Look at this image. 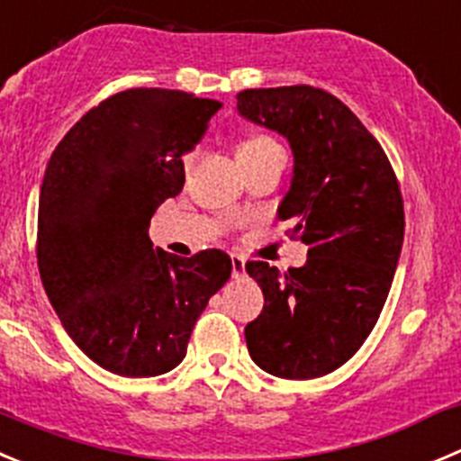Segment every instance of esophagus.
<instances>
[{
  "instance_id": "34e87169",
  "label": "esophagus",
  "mask_w": 461,
  "mask_h": 461,
  "mask_svg": "<svg viewBox=\"0 0 461 461\" xmlns=\"http://www.w3.org/2000/svg\"><path fill=\"white\" fill-rule=\"evenodd\" d=\"M230 265H233V276H244V269H247V260L242 256H230Z\"/></svg>"
}]
</instances>
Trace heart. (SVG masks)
Returning a JSON list of instances; mask_svg holds the SVG:
<instances>
[{
  "instance_id": "heart-1",
  "label": "heart",
  "mask_w": 461,
  "mask_h": 461,
  "mask_svg": "<svg viewBox=\"0 0 461 461\" xmlns=\"http://www.w3.org/2000/svg\"><path fill=\"white\" fill-rule=\"evenodd\" d=\"M278 148L281 146H278L272 137H267V134H253V137L244 139V141L238 146V159L240 162H251V159L263 158V155L272 153V150H278Z\"/></svg>"
}]
</instances>
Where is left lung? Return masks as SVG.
Here are the masks:
<instances>
[{
  "label": "left lung",
  "instance_id": "8db88e82",
  "mask_svg": "<svg viewBox=\"0 0 461 461\" xmlns=\"http://www.w3.org/2000/svg\"><path fill=\"white\" fill-rule=\"evenodd\" d=\"M238 112L288 139L294 168L278 219L308 247L306 265L285 274L247 263L265 294L244 329L249 354L274 377H322L357 354L388 297L404 240L398 178L377 139L322 88H247Z\"/></svg>",
  "mask_w": 461,
  "mask_h": 461
}]
</instances>
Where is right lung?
<instances>
[{"mask_svg":"<svg viewBox=\"0 0 461 461\" xmlns=\"http://www.w3.org/2000/svg\"><path fill=\"white\" fill-rule=\"evenodd\" d=\"M221 103L168 88H130L84 113L50 158L38 198V269L77 348L104 370L155 377L187 354L230 258H178L148 226L185 185L183 155Z\"/></svg>","mask_w":461,"mask_h":461,"instance_id":"right-lung-1","label":"right lung"}]
</instances>
